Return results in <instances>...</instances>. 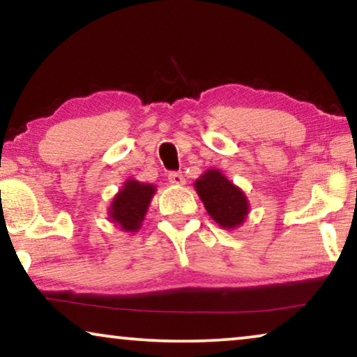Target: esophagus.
Instances as JSON below:
<instances>
[{"mask_svg":"<svg viewBox=\"0 0 357 357\" xmlns=\"http://www.w3.org/2000/svg\"><path fill=\"white\" fill-rule=\"evenodd\" d=\"M169 182L174 185H183L185 183V175L182 172H169Z\"/></svg>","mask_w":357,"mask_h":357,"instance_id":"esophagus-1","label":"esophagus"}]
</instances>
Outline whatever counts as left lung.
I'll return each instance as SVG.
<instances>
[{
    "mask_svg": "<svg viewBox=\"0 0 357 357\" xmlns=\"http://www.w3.org/2000/svg\"><path fill=\"white\" fill-rule=\"evenodd\" d=\"M195 188L214 221L232 229L245 221L248 203L243 192L232 185L219 170H208L195 182Z\"/></svg>",
    "mask_w": 357,
    "mask_h": 357,
    "instance_id": "1",
    "label": "left lung"
}]
</instances>
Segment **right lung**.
Wrapping results in <instances>:
<instances>
[{"label":"right lung","mask_w":357,"mask_h":357,"mask_svg":"<svg viewBox=\"0 0 357 357\" xmlns=\"http://www.w3.org/2000/svg\"><path fill=\"white\" fill-rule=\"evenodd\" d=\"M153 195V185L139 183L136 180H128L115 197L114 203H112V221L121 226V229L126 232L138 231Z\"/></svg>","instance_id":"obj_1"}]
</instances>
